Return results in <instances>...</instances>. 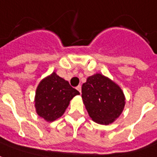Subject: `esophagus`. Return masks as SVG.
I'll use <instances>...</instances> for the list:
<instances>
[{
    "instance_id": "esophagus-1",
    "label": "esophagus",
    "mask_w": 157,
    "mask_h": 157,
    "mask_svg": "<svg viewBox=\"0 0 157 157\" xmlns=\"http://www.w3.org/2000/svg\"><path fill=\"white\" fill-rule=\"evenodd\" d=\"M76 89H77V90L79 91L80 94H81V86H80V85H78V86H77V88H76Z\"/></svg>"
}]
</instances>
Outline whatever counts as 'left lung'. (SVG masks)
Listing matches in <instances>:
<instances>
[{"label": "left lung", "mask_w": 157, "mask_h": 157, "mask_svg": "<svg viewBox=\"0 0 157 157\" xmlns=\"http://www.w3.org/2000/svg\"><path fill=\"white\" fill-rule=\"evenodd\" d=\"M82 99L93 121L101 124L114 122L125 104L121 88L99 74L87 78L82 86Z\"/></svg>", "instance_id": "8db88e82"}]
</instances>
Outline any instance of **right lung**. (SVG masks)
Masks as SVG:
<instances>
[{
    "label": "right lung",
    "mask_w": 157,
    "mask_h": 157,
    "mask_svg": "<svg viewBox=\"0 0 157 157\" xmlns=\"http://www.w3.org/2000/svg\"><path fill=\"white\" fill-rule=\"evenodd\" d=\"M79 94L69 83L52 73L41 81L36 89L35 106L37 115L47 121L61 117L75 95Z\"/></svg>",
    "instance_id": "1"
}]
</instances>
